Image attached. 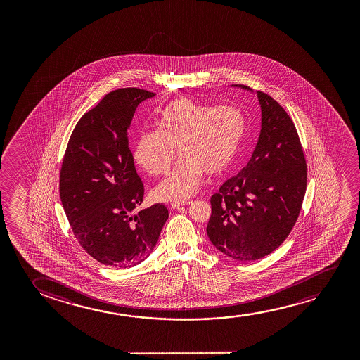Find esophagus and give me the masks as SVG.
I'll list each match as a JSON object with an SVG mask.
<instances>
[{
	"label": "esophagus",
	"instance_id": "34e87169",
	"mask_svg": "<svg viewBox=\"0 0 360 360\" xmlns=\"http://www.w3.org/2000/svg\"><path fill=\"white\" fill-rule=\"evenodd\" d=\"M192 202H172L171 204V209H181L183 207H187Z\"/></svg>",
	"mask_w": 360,
	"mask_h": 360
}]
</instances>
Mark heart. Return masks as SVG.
I'll return each instance as SVG.
<instances>
[{"instance_id": "1", "label": "heart", "mask_w": 360, "mask_h": 360, "mask_svg": "<svg viewBox=\"0 0 360 360\" xmlns=\"http://www.w3.org/2000/svg\"><path fill=\"white\" fill-rule=\"evenodd\" d=\"M158 130L140 134L134 156L141 167L161 176L176 156L181 160L153 189L160 202H181L200 187L204 173L226 171L236 158L247 130V119L235 105H210L178 98L160 112Z\"/></svg>"}]
</instances>
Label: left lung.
Listing matches in <instances>:
<instances>
[{
  "instance_id": "left-lung-1",
  "label": "left lung",
  "mask_w": 360,
  "mask_h": 360,
  "mask_svg": "<svg viewBox=\"0 0 360 360\" xmlns=\"http://www.w3.org/2000/svg\"><path fill=\"white\" fill-rule=\"evenodd\" d=\"M231 87L253 89L243 84ZM261 133L252 158L212 195L207 233L219 251L240 262L266 257L281 246L300 214L307 167L290 117L271 96L256 91Z\"/></svg>"
}]
</instances>
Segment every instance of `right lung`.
I'll list each match as a JSON object with an SVG mask.
<instances>
[{
  "label": "right lung",
  "instance_id": "right-lung-1",
  "mask_svg": "<svg viewBox=\"0 0 360 360\" xmlns=\"http://www.w3.org/2000/svg\"><path fill=\"white\" fill-rule=\"evenodd\" d=\"M155 94L115 89L82 115L71 134L60 172V198L76 240L104 266L129 268L156 246L168 210L153 204L140 212L143 184L128 146L139 104Z\"/></svg>",
  "mask_w": 360,
  "mask_h": 360
}]
</instances>
